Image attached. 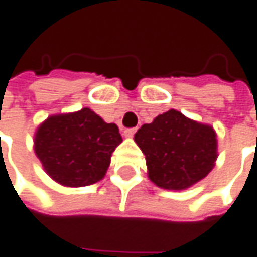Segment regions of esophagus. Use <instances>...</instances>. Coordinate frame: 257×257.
Segmentation results:
<instances>
[{
	"mask_svg": "<svg viewBox=\"0 0 257 257\" xmlns=\"http://www.w3.org/2000/svg\"><path fill=\"white\" fill-rule=\"evenodd\" d=\"M137 132V129L135 128H129V129H125L123 131V135L126 137V138H132L134 137V134Z\"/></svg>",
	"mask_w": 257,
	"mask_h": 257,
	"instance_id": "34e87169",
	"label": "esophagus"
}]
</instances>
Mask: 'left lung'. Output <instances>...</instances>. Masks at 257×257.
<instances>
[{"label": "left lung", "instance_id": "left-lung-1", "mask_svg": "<svg viewBox=\"0 0 257 257\" xmlns=\"http://www.w3.org/2000/svg\"><path fill=\"white\" fill-rule=\"evenodd\" d=\"M134 140L145 155L148 178L165 190L180 191L201 181L218 157L213 126L175 109L142 125Z\"/></svg>", "mask_w": 257, "mask_h": 257}]
</instances>
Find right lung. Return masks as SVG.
Listing matches in <instances>:
<instances>
[{
  "mask_svg": "<svg viewBox=\"0 0 257 257\" xmlns=\"http://www.w3.org/2000/svg\"><path fill=\"white\" fill-rule=\"evenodd\" d=\"M122 137L89 107L51 115L36 131L34 152L44 171L64 187H86L100 181Z\"/></svg>",
  "mask_w": 257,
  "mask_h": 257,
  "instance_id": "1",
  "label": "right lung"
}]
</instances>
